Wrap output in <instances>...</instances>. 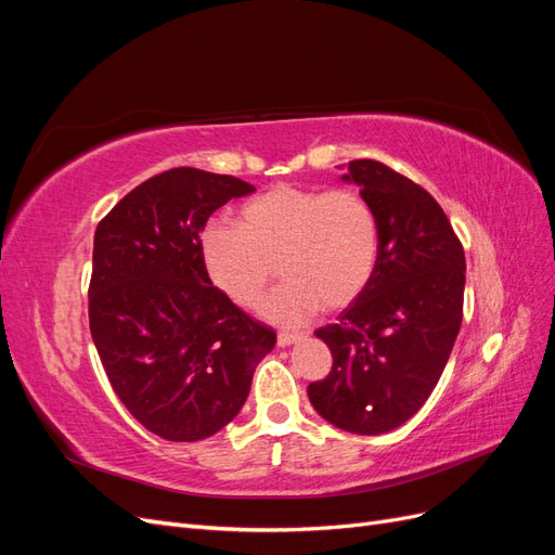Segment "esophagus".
Wrapping results in <instances>:
<instances>
[{
    "instance_id": "1",
    "label": "esophagus",
    "mask_w": 555,
    "mask_h": 555,
    "mask_svg": "<svg viewBox=\"0 0 555 555\" xmlns=\"http://www.w3.org/2000/svg\"><path fill=\"white\" fill-rule=\"evenodd\" d=\"M300 338H304V335H300V333H287V331H282V333H278V345H280V347H289V345L298 343Z\"/></svg>"
}]
</instances>
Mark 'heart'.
<instances>
[{"label": "heart", "mask_w": 555, "mask_h": 555, "mask_svg": "<svg viewBox=\"0 0 555 555\" xmlns=\"http://www.w3.org/2000/svg\"><path fill=\"white\" fill-rule=\"evenodd\" d=\"M377 251V215L359 192L296 184H275L247 201L238 224L212 220L198 236L210 282L238 308L259 304L278 266L287 280L263 314L282 326L354 304L373 280Z\"/></svg>", "instance_id": "1"}]
</instances>
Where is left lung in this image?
I'll use <instances>...</instances> for the list:
<instances>
[{
	"label": "left lung",
	"instance_id": "8db88e82",
	"mask_svg": "<svg viewBox=\"0 0 555 555\" xmlns=\"http://www.w3.org/2000/svg\"><path fill=\"white\" fill-rule=\"evenodd\" d=\"M343 178L377 215V268L338 322L314 331L333 365L308 396L333 426L379 435L422 410L444 371L463 322L465 255L438 201L391 166L354 159Z\"/></svg>",
	"mask_w": 555,
	"mask_h": 555
}]
</instances>
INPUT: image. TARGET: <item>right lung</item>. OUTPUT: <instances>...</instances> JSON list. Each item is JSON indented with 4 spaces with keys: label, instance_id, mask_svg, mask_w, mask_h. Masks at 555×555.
<instances>
[{
    "label": "right lung",
    "instance_id": "right-lung-1",
    "mask_svg": "<svg viewBox=\"0 0 555 555\" xmlns=\"http://www.w3.org/2000/svg\"><path fill=\"white\" fill-rule=\"evenodd\" d=\"M251 192L241 178L180 166L141 182L94 231V347L122 405L169 442L222 430L275 347V331L212 287L198 255L208 217Z\"/></svg>",
    "mask_w": 555,
    "mask_h": 555
}]
</instances>
